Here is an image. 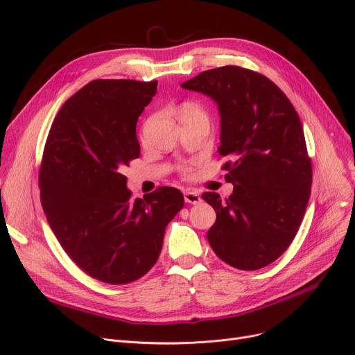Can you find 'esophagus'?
<instances>
[{
    "instance_id": "obj_1",
    "label": "esophagus",
    "mask_w": 355,
    "mask_h": 355,
    "mask_svg": "<svg viewBox=\"0 0 355 355\" xmlns=\"http://www.w3.org/2000/svg\"><path fill=\"white\" fill-rule=\"evenodd\" d=\"M184 200H185V202H189V204H198V202H201V197L197 193L190 191V190L184 193Z\"/></svg>"
}]
</instances>
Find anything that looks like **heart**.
Segmentation results:
<instances>
[{
	"label": "heart",
	"instance_id": "obj_1",
	"mask_svg": "<svg viewBox=\"0 0 355 355\" xmlns=\"http://www.w3.org/2000/svg\"><path fill=\"white\" fill-rule=\"evenodd\" d=\"M180 116L181 119H185V118H191V116H201V118H207L206 112H204L198 105L196 103H184L181 110H180Z\"/></svg>",
	"mask_w": 355,
	"mask_h": 355
}]
</instances>
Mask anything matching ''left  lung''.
I'll return each instance as SVG.
<instances>
[{
    "instance_id": "1",
    "label": "left lung",
    "mask_w": 355,
    "mask_h": 355,
    "mask_svg": "<svg viewBox=\"0 0 355 355\" xmlns=\"http://www.w3.org/2000/svg\"><path fill=\"white\" fill-rule=\"evenodd\" d=\"M181 87L211 98L220 114L218 153L233 193L202 198L216 210L207 232L214 253L241 270L265 268L281 256L304 218L312 184L300 116L285 93L263 74L225 66Z\"/></svg>"
}]
</instances>
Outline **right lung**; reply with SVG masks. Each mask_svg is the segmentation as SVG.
<instances>
[{"label":"right lung","instance_id":"add662e5","mask_svg":"<svg viewBox=\"0 0 355 355\" xmlns=\"http://www.w3.org/2000/svg\"><path fill=\"white\" fill-rule=\"evenodd\" d=\"M157 80H93L66 101L46 142L40 197L49 225L70 259L110 285L151 269L168 223L184 206L174 187L132 198L122 170L139 157L137 122Z\"/></svg>","mask_w":355,"mask_h":355}]
</instances>
